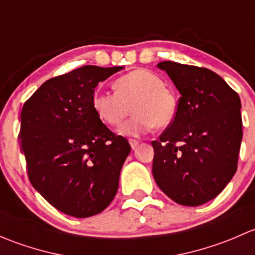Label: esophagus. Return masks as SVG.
<instances>
[{
  "mask_svg": "<svg viewBox=\"0 0 255 255\" xmlns=\"http://www.w3.org/2000/svg\"><path fill=\"white\" fill-rule=\"evenodd\" d=\"M129 144H130V146H132V149H135L137 148L138 144H139V142L135 139H129Z\"/></svg>",
  "mask_w": 255,
  "mask_h": 255,
  "instance_id": "obj_1",
  "label": "esophagus"
}]
</instances>
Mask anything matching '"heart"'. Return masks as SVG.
<instances>
[{
    "mask_svg": "<svg viewBox=\"0 0 255 255\" xmlns=\"http://www.w3.org/2000/svg\"><path fill=\"white\" fill-rule=\"evenodd\" d=\"M116 92L95 91L92 109L106 125L117 127L127 116L135 113L121 127L125 135L138 137L155 126L164 128L176 116V99L156 74L137 69L115 81Z\"/></svg>",
    "mask_w": 255,
    "mask_h": 255,
    "instance_id": "1",
    "label": "heart"
}]
</instances>
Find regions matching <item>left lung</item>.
Wrapping results in <instances>:
<instances>
[{
	"label": "left lung",
	"mask_w": 255,
	"mask_h": 255,
	"mask_svg": "<svg viewBox=\"0 0 255 255\" xmlns=\"http://www.w3.org/2000/svg\"><path fill=\"white\" fill-rule=\"evenodd\" d=\"M181 97L169 127L153 140V176L176 204L199 206L215 199L237 171L241 100L210 69L161 61Z\"/></svg>",
	"instance_id": "1"
}]
</instances>
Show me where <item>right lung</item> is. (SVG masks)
Segmentation results:
<instances>
[{"label": "right lung", "mask_w": 255, "mask_h": 255, "mask_svg": "<svg viewBox=\"0 0 255 255\" xmlns=\"http://www.w3.org/2000/svg\"><path fill=\"white\" fill-rule=\"evenodd\" d=\"M122 69L81 66L49 79L23 105L19 139L29 181L65 215H97L117 194L130 145L101 122L92 95Z\"/></svg>", "instance_id": "add662e5"}]
</instances>
